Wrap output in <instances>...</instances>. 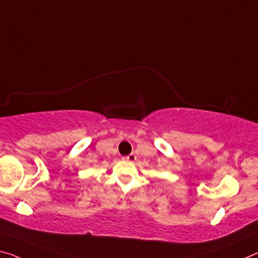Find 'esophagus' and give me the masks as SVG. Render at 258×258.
Instances as JSON below:
<instances>
[{
    "instance_id": "obj_1",
    "label": "esophagus",
    "mask_w": 258,
    "mask_h": 258,
    "mask_svg": "<svg viewBox=\"0 0 258 258\" xmlns=\"http://www.w3.org/2000/svg\"><path fill=\"white\" fill-rule=\"evenodd\" d=\"M125 159H126V161H128V162H134L137 159V156L134 154H131V155H128V156H126Z\"/></svg>"
}]
</instances>
